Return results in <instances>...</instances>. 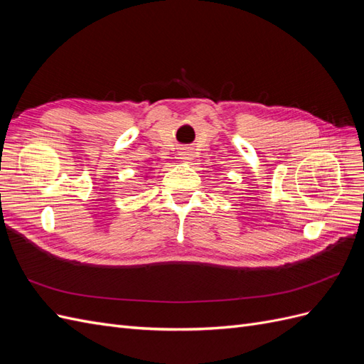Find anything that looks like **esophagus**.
Instances as JSON below:
<instances>
[{"instance_id": "1", "label": "esophagus", "mask_w": 364, "mask_h": 364, "mask_svg": "<svg viewBox=\"0 0 364 364\" xmlns=\"http://www.w3.org/2000/svg\"><path fill=\"white\" fill-rule=\"evenodd\" d=\"M181 159H183V161H191V156H193V151L190 150V149H186V147H183V149H181Z\"/></svg>"}]
</instances>
